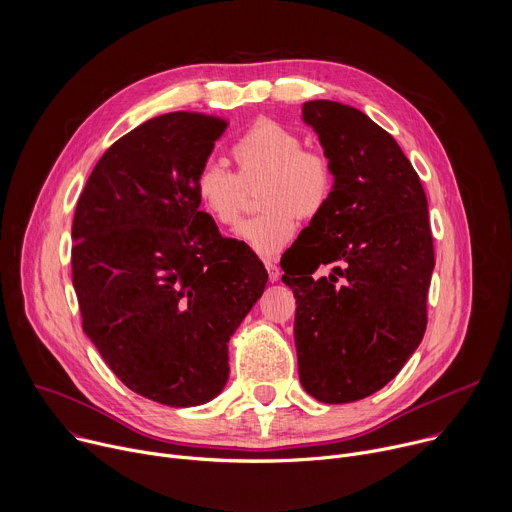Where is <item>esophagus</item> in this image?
Listing matches in <instances>:
<instances>
[{
    "instance_id": "1",
    "label": "esophagus",
    "mask_w": 512,
    "mask_h": 512,
    "mask_svg": "<svg viewBox=\"0 0 512 512\" xmlns=\"http://www.w3.org/2000/svg\"><path fill=\"white\" fill-rule=\"evenodd\" d=\"M265 269L269 273V281H277L281 277V271H279V267L273 261H265Z\"/></svg>"
}]
</instances>
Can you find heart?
I'll return each mask as SVG.
<instances>
[{
  "mask_svg": "<svg viewBox=\"0 0 512 512\" xmlns=\"http://www.w3.org/2000/svg\"><path fill=\"white\" fill-rule=\"evenodd\" d=\"M237 174L206 162L194 176V196L214 223L233 227L243 214L247 190L263 184V212L239 229V239L257 255L281 253L298 233L300 216H318L332 196L328 160L304 150L302 137L275 121H257L231 148Z\"/></svg>",
  "mask_w": 512,
  "mask_h": 512,
  "instance_id": "b5f03b06",
  "label": "heart"
}]
</instances>
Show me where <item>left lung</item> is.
<instances>
[{"label":"left lung","mask_w":512,"mask_h":512,"mask_svg":"<svg viewBox=\"0 0 512 512\" xmlns=\"http://www.w3.org/2000/svg\"><path fill=\"white\" fill-rule=\"evenodd\" d=\"M302 119L334 184L281 281L298 304L302 387L322 403H352L395 379L425 334L435 267L427 198L399 143L362 111L320 99L304 103Z\"/></svg>","instance_id":"8db88e82"}]
</instances>
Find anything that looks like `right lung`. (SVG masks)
<instances>
[{"label":"right lung","mask_w":512,"mask_h":512,"mask_svg":"<svg viewBox=\"0 0 512 512\" xmlns=\"http://www.w3.org/2000/svg\"><path fill=\"white\" fill-rule=\"evenodd\" d=\"M227 123L166 113L97 162L72 221V285L83 330L133 393L170 407L208 403L229 381V340L267 271L225 239L194 196Z\"/></svg>","instance_id":"right-lung-1"}]
</instances>
